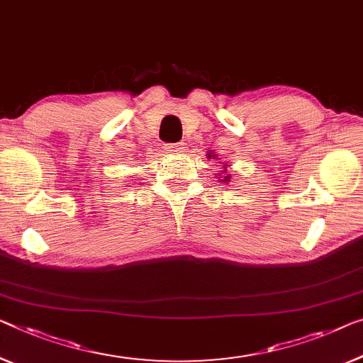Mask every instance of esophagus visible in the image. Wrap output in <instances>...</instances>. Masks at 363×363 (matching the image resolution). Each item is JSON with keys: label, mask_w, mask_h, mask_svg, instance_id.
Listing matches in <instances>:
<instances>
[{"label": "esophagus", "mask_w": 363, "mask_h": 363, "mask_svg": "<svg viewBox=\"0 0 363 363\" xmlns=\"http://www.w3.org/2000/svg\"><path fill=\"white\" fill-rule=\"evenodd\" d=\"M164 150L171 155H179V153H184V143H169L166 145Z\"/></svg>", "instance_id": "1"}]
</instances>
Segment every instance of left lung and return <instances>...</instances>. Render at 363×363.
<instances>
[{
    "label": "left lung",
    "instance_id": "1",
    "mask_svg": "<svg viewBox=\"0 0 363 363\" xmlns=\"http://www.w3.org/2000/svg\"><path fill=\"white\" fill-rule=\"evenodd\" d=\"M207 158H215V155H213V153H208ZM225 166H228V164H225ZM220 172H225V176L221 177L220 182H230V181H231V174H228V172H226L225 167H223V171H220Z\"/></svg>",
    "mask_w": 363,
    "mask_h": 363
}]
</instances>
